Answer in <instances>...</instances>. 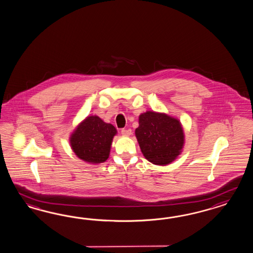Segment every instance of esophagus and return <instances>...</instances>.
<instances>
[{
    "mask_svg": "<svg viewBox=\"0 0 253 253\" xmlns=\"http://www.w3.org/2000/svg\"><path fill=\"white\" fill-rule=\"evenodd\" d=\"M122 134L123 135H130L131 134V130L130 129H122Z\"/></svg>",
    "mask_w": 253,
    "mask_h": 253,
    "instance_id": "obj_1",
    "label": "esophagus"
}]
</instances>
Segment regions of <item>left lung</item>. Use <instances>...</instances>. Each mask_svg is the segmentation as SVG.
Wrapping results in <instances>:
<instances>
[{"label":"left lung","mask_w":253,"mask_h":253,"mask_svg":"<svg viewBox=\"0 0 253 253\" xmlns=\"http://www.w3.org/2000/svg\"><path fill=\"white\" fill-rule=\"evenodd\" d=\"M135 135L144 157L153 164L170 163L184 144V133L178 120L154 111L140 115Z\"/></svg>","instance_id":"8db88e82"}]
</instances>
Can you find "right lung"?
Instances as JSON below:
<instances>
[{"label": "right lung", "instance_id": "right-lung-1", "mask_svg": "<svg viewBox=\"0 0 253 253\" xmlns=\"http://www.w3.org/2000/svg\"><path fill=\"white\" fill-rule=\"evenodd\" d=\"M116 133L112 124L104 123L97 116L87 117L70 138L71 146L84 161L102 163L109 158L112 139Z\"/></svg>", "mask_w": 253, "mask_h": 253}]
</instances>
